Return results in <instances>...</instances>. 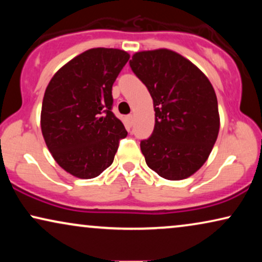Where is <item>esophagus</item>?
Masks as SVG:
<instances>
[{"instance_id": "1", "label": "esophagus", "mask_w": 262, "mask_h": 262, "mask_svg": "<svg viewBox=\"0 0 262 262\" xmlns=\"http://www.w3.org/2000/svg\"><path fill=\"white\" fill-rule=\"evenodd\" d=\"M126 120H127L128 126H131V125H132V121H134V116H132V114H128V116L126 117Z\"/></svg>"}]
</instances>
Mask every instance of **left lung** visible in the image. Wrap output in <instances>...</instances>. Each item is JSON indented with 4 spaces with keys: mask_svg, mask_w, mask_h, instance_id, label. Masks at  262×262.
<instances>
[{
    "mask_svg": "<svg viewBox=\"0 0 262 262\" xmlns=\"http://www.w3.org/2000/svg\"><path fill=\"white\" fill-rule=\"evenodd\" d=\"M130 67L151 95L155 127L141 150L150 169L182 180L206 162L220 131L214 89L192 62L167 49L136 52Z\"/></svg>",
    "mask_w": 262,
    "mask_h": 262,
    "instance_id": "1",
    "label": "left lung"
}]
</instances>
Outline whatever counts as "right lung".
<instances>
[{
    "label": "right lung",
    "instance_id": "obj_1",
    "mask_svg": "<svg viewBox=\"0 0 262 262\" xmlns=\"http://www.w3.org/2000/svg\"><path fill=\"white\" fill-rule=\"evenodd\" d=\"M130 55L96 48L63 66L42 99V137L53 159L80 179H93L112 164L127 136L112 112V85Z\"/></svg>",
    "mask_w": 262,
    "mask_h": 262
}]
</instances>
